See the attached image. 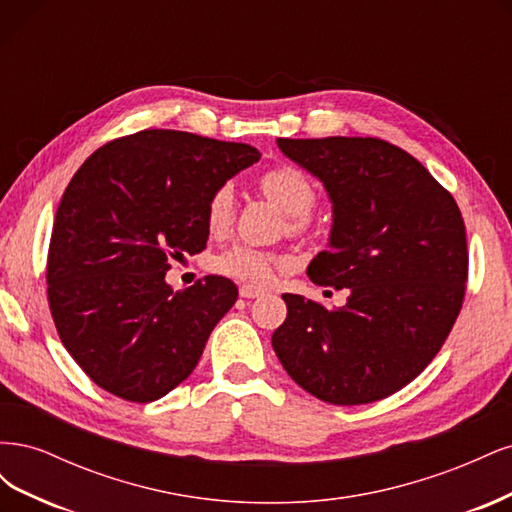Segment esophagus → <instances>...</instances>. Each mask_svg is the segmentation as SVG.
I'll list each match as a JSON object with an SVG mask.
<instances>
[{"label": "esophagus", "instance_id": "34e87169", "mask_svg": "<svg viewBox=\"0 0 512 512\" xmlns=\"http://www.w3.org/2000/svg\"><path fill=\"white\" fill-rule=\"evenodd\" d=\"M239 294L243 299H256V297H260V294H265V290L256 288V286H241Z\"/></svg>", "mask_w": 512, "mask_h": 512}]
</instances>
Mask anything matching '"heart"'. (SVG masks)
I'll return each mask as SVG.
<instances>
[{
    "label": "heart",
    "mask_w": 512,
    "mask_h": 512,
    "mask_svg": "<svg viewBox=\"0 0 512 512\" xmlns=\"http://www.w3.org/2000/svg\"><path fill=\"white\" fill-rule=\"evenodd\" d=\"M258 185L271 203H275L284 213L290 215V232H294V235H305V232H309V228H312L309 211L316 205V190L312 181L301 170L294 166L269 168L267 173L260 175ZM232 220H235V192H232L230 185H220L207 200V228L211 235H222V232L230 228ZM284 262L286 258L280 254L260 250V247L254 245L237 243L228 247L220 256H215L213 269L237 282L265 286L273 280L275 269L284 265Z\"/></svg>",
    "instance_id": "1"
}]
</instances>
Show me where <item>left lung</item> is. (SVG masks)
Returning a JSON list of instances; mask_svg holds the SVG:
<instances>
[{
    "label": "left lung",
    "mask_w": 512,
    "mask_h": 512,
    "mask_svg": "<svg viewBox=\"0 0 512 512\" xmlns=\"http://www.w3.org/2000/svg\"><path fill=\"white\" fill-rule=\"evenodd\" d=\"M333 203L329 250L307 267L318 286L348 288L346 307L284 294L271 337L301 389L359 406L404 389L433 361L461 312L468 241L446 188L408 151L371 136L277 138Z\"/></svg>",
    "instance_id": "1"
}]
</instances>
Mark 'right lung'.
Masks as SVG:
<instances>
[{"label": "right lung", "instance_id": "1", "mask_svg": "<svg viewBox=\"0 0 512 512\" xmlns=\"http://www.w3.org/2000/svg\"><path fill=\"white\" fill-rule=\"evenodd\" d=\"M258 158L245 143L141 130L76 170L55 213L46 297L61 344L100 389L147 404L192 374L239 292L220 275L173 292L164 275L205 250L209 196Z\"/></svg>", "mask_w": 512, "mask_h": 512}]
</instances>
